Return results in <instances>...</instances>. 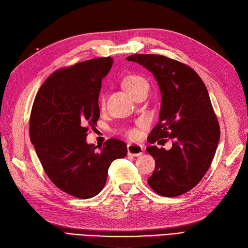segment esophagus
Wrapping results in <instances>:
<instances>
[{"label":"esophagus","mask_w":248,"mask_h":248,"mask_svg":"<svg viewBox=\"0 0 248 248\" xmlns=\"http://www.w3.org/2000/svg\"><path fill=\"white\" fill-rule=\"evenodd\" d=\"M127 152L128 155L131 156H140L144 152L143 146L138 143H128L127 144Z\"/></svg>","instance_id":"esophagus-1"}]
</instances>
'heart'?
Returning <instances> with one entry per match:
<instances>
[{"mask_svg":"<svg viewBox=\"0 0 248 248\" xmlns=\"http://www.w3.org/2000/svg\"><path fill=\"white\" fill-rule=\"evenodd\" d=\"M123 85L126 89V91H127L130 95H134L136 92H138L139 90L143 89V88H149L148 81H146L143 77H141V76H139V75L127 76V77L124 78V80H123ZM105 102H106L105 96H102V98H100V106H102V107L105 105ZM124 134H125V136H127V137L130 139H137L140 136V131L137 128L131 127V128L125 129Z\"/></svg>","mask_w":248,"mask_h":248,"instance_id":"obj_1","label":"heart"}]
</instances>
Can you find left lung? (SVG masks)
Here are the masks:
<instances>
[{
    "label": "left lung",
    "instance_id": "8db88e82",
    "mask_svg": "<svg viewBox=\"0 0 248 248\" xmlns=\"http://www.w3.org/2000/svg\"><path fill=\"white\" fill-rule=\"evenodd\" d=\"M127 61L153 73L161 92L159 122L148 140H172L166 151L146 148L155 159L150 187L164 197H176L194 188L209 170L220 137L219 124L205 85L195 70L160 54H133Z\"/></svg>",
    "mask_w": 248,
    "mask_h": 248
}]
</instances>
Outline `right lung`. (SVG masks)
<instances>
[{
	"mask_svg": "<svg viewBox=\"0 0 248 248\" xmlns=\"http://www.w3.org/2000/svg\"><path fill=\"white\" fill-rule=\"evenodd\" d=\"M112 64L111 57L96 58L52 73L30 117V138L45 172L58 188L80 199L99 194L111 163L127 155L122 140L108 139L100 151L85 141L99 119L102 80Z\"/></svg>",
	"mask_w": 248,
	"mask_h": 248,
	"instance_id": "right-lung-1",
	"label": "right lung"
}]
</instances>
